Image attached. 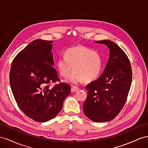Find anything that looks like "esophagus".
I'll return each instance as SVG.
<instances>
[{
	"label": "esophagus",
	"instance_id": "esophagus-1",
	"mask_svg": "<svg viewBox=\"0 0 148 148\" xmlns=\"http://www.w3.org/2000/svg\"><path fill=\"white\" fill-rule=\"evenodd\" d=\"M71 92H76L79 90V88L76 86H73L71 88Z\"/></svg>",
	"mask_w": 148,
	"mask_h": 148
}]
</instances>
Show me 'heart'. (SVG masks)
<instances>
[{
    "label": "heart",
    "instance_id": "b5f03b06",
    "mask_svg": "<svg viewBox=\"0 0 148 148\" xmlns=\"http://www.w3.org/2000/svg\"><path fill=\"white\" fill-rule=\"evenodd\" d=\"M57 67L62 77L66 78L74 71L69 81L77 83L83 80L89 82L96 79L102 69V60L99 53L82 45L67 49L64 57L57 60Z\"/></svg>",
    "mask_w": 148,
    "mask_h": 148
}]
</instances>
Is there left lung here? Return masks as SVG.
Listing matches in <instances>:
<instances>
[{"mask_svg":"<svg viewBox=\"0 0 148 148\" xmlns=\"http://www.w3.org/2000/svg\"><path fill=\"white\" fill-rule=\"evenodd\" d=\"M96 42L106 45L110 54L102 75L86 86L88 97L83 111L90 120L102 123L113 119L123 108L131 88L132 69L126 53L114 42Z\"/></svg>","mask_w":148,"mask_h":148,"instance_id":"1","label":"left lung"}]
</instances>
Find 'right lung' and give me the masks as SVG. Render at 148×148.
Returning a JSON list of instances; mask_svg holds the SVG:
<instances>
[{
    "label": "right lung",
    "instance_id": "add662e5",
    "mask_svg": "<svg viewBox=\"0 0 148 148\" xmlns=\"http://www.w3.org/2000/svg\"><path fill=\"white\" fill-rule=\"evenodd\" d=\"M52 41L36 39L14 59L10 85L18 108L30 118L46 122L61 110L71 86L60 82L51 53Z\"/></svg>",
    "mask_w": 148,
    "mask_h": 148
}]
</instances>
